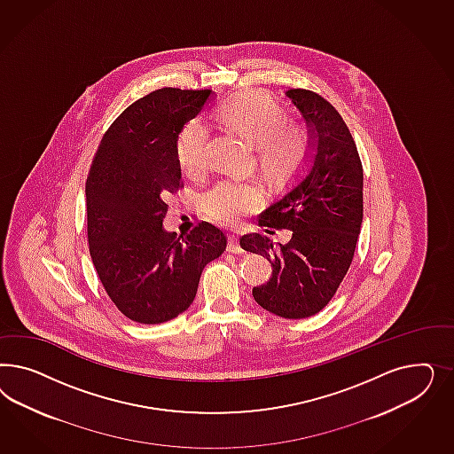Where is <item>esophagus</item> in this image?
Returning a JSON list of instances; mask_svg holds the SVG:
<instances>
[{
	"label": "esophagus",
	"mask_w": 454,
	"mask_h": 454,
	"mask_svg": "<svg viewBox=\"0 0 454 454\" xmlns=\"http://www.w3.org/2000/svg\"><path fill=\"white\" fill-rule=\"evenodd\" d=\"M228 251L230 253H245V249L241 247V245H239V239H238V236H234V234H231L230 236V241H228Z\"/></svg>",
	"instance_id": "34e87169"
}]
</instances>
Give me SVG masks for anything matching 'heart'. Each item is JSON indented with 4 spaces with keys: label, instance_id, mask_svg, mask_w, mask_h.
I'll list each match as a JSON object with an SVG mask.
<instances>
[{
    "label": "heart",
    "instance_id": "b5f03b06",
    "mask_svg": "<svg viewBox=\"0 0 454 454\" xmlns=\"http://www.w3.org/2000/svg\"><path fill=\"white\" fill-rule=\"evenodd\" d=\"M218 116L243 131L253 143L256 161L266 176L276 181L293 176L311 154L306 126L286 120L283 108L268 93L247 90L221 103ZM211 129L205 120L192 118L176 137V160L183 175L192 181L203 178L211 166ZM262 201V188L253 179L220 181L205 198L211 220L234 224Z\"/></svg>",
    "mask_w": 454,
    "mask_h": 454
}]
</instances>
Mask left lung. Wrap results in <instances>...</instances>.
<instances>
[{
    "label": "left lung",
    "mask_w": 454,
    "mask_h": 454,
    "mask_svg": "<svg viewBox=\"0 0 454 454\" xmlns=\"http://www.w3.org/2000/svg\"><path fill=\"white\" fill-rule=\"evenodd\" d=\"M286 97L311 128L317 150L311 165L262 215L264 228L289 230L286 245L273 247L262 234L239 243L273 266L270 281L253 298L276 317L301 319L319 313L348 273L363 223V165L356 143L336 108L309 90Z\"/></svg>",
    "instance_id": "1"
}]
</instances>
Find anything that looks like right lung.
I'll list each match as a JSON object with an SVG mask.
<instances>
[{"label":"right lung","instance_id":"obj_1","mask_svg":"<svg viewBox=\"0 0 454 454\" xmlns=\"http://www.w3.org/2000/svg\"><path fill=\"white\" fill-rule=\"evenodd\" d=\"M211 90L161 88L111 123L86 179L88 245L98 276L124 317L160 325L190 308L226 234L207 221L181 239L166 233L168 200L183 190L176 137Z\"/></svg>","mask_w":454,"mask_h":454}]
</instances>
